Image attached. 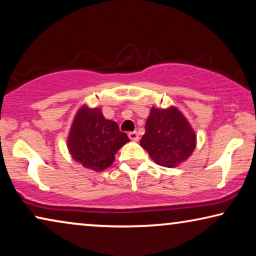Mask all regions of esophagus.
<instances>
[{
	"label": "esophagus",
	"mask_w": 256,
	"mask_h": 256,
	"mask_svg": "<svg viewBox=\"0 0 256 256\" xmlns=\"http://www.w3.org/2000/svg\"><path fill=\"white\" fill-rule=\"evenodd\" d=\"M128 136H129V138L132 140V141H138V134L136 132H128Z\"/></svg>",
	"instance_id": "esophagus-1"
}]
</instances>
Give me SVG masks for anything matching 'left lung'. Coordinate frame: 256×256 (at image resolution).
Segmentation results:
<instances>
[{
	"mask_svg": "<svg viewBox=\"0 0 256 256\" xmlns=\"http://www.w3.org/2000/svg\"><path fill=\"white\" fill-rule=\"evenodd\" d=\"M152 160L172 168L188 160L196 148V134L177 108H152L146 132L140 141Z\"/></svg>",
	"mask_w": 256,
	"mask_h": 256,
	"instance_id": "left-lung-1",
	"label": "left lung"
}]
</instances>
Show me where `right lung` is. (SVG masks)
I'll return each instance as SVG.
<instances>
[{
	"label": "right lung",
	"mask_w": 256,
	"mask_h": 256,
	"mask_svg": "<svg viewBox=\"0 0 256 256\" xmlns=\"http://www.w3.org/2000/svg\"><path fill=\"white\" fill-rule=\"evenodd\" d=\"M129 142L115 121L104 118L99 108H80L68 136V150L76 162L94 171H102L114 162L115 154Z\"/></svg>",
	"instance_id": "add662e5"
}]
</instances>
